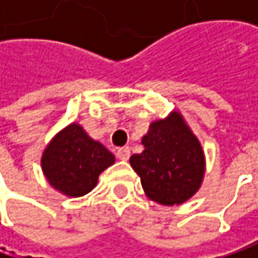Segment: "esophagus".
I'll return each mask as SVG.
<instances>
[{
	"label": "esophagus",
	"instance_id": "1",
	"mask_svg": "<svg viewBox=\"0 0 258 258\" xmlns=\"http://www.w3.org/2000/svg\"><path fill=\"white\" fill-rule=\"evenodd\" d=\"M116 156H117L119 159H122V161H127V159H129V156H131V151H129V148H127V146H124V148H119V149L116 151Z\"/></svg>",
	"mask_w": 258,
	"mask_h": 258
}]
</instances>
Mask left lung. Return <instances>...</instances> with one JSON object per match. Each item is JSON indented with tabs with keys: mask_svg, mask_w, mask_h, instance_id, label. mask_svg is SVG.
I'll list each match as a JSON object with an SVG mask.
<instances>
[{
	"mask_svg": "<svg viewBox=\"0 0 258 258\" xmlns=\"http://www.w3.org/2000/svg\"><path fill=\"white\" fill-rule=\"evenodd\" d=\"M142 145L144 152L132 155L131 165L151 200L178 205L198 191L205 171L204 151L178 112L151 123Z\"/></svg>",
	"mask_w": 258,
	"mask_h": 258,
	"instance_id": "8db88e82",
	"label": "left lung"
}]
</instances>
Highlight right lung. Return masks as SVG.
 Returning a JSON list of instances; mask_svg holds the SVG:
<instances>
[{"label": "right lung", "instance_id": "add662e5", "mask_svg": "<svg viewBox=\"0 0 258 258\" xmlns=\"http://www.w3.org/2000/svg\"><path fill=\"white\" fill-rule=\"evenodd\" d=\"M113 164V154L93 141L77 123L69 124L55 135L41 158L47 181L69 197L90 192L99 175Z\"/></svg>", "mask_w": 258, "mask_h": 258}]
</instances>
